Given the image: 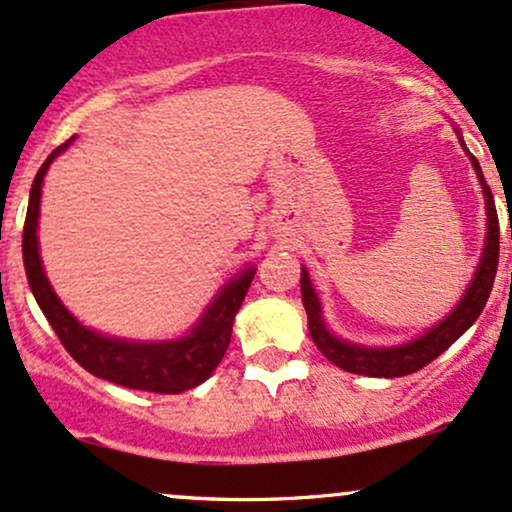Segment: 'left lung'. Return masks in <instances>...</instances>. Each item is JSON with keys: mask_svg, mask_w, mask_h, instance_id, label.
<instances>
[{"mask_svg": "<svg viewBox=\"0 0 512 512\" xmlns=\"http://www.w3.org/2000/svg\"><path fill=\"white\" fill-rule=\"evenodd\" d=\"M469 157L486 196L488 235H486L484 257H481L474 282H471L469 289H466L464 299L457 303V308H454V311L449 313L440 325H435V328L428 330L423 338L408 342V345H401V347H381V350L379 347H362V345H352V342L338 340L335 335H330L328 328L323 325V318H320V303H318L316 291H313L311 286V279H308V272L306 269L301 272V299L308 316V333H311V338L316 342L318 350L323 352L335 367L345 369V372H352V374L386 376V379L413 374L418 372V369H423L425 364H430L432 359L440 357L442 352H445L452 342L462 338L466 330L471 328V323L481 316V311H484L488 301V294H491L493 279H496L498 252H501L498 233H501V230H498V213H496V204H493L491 189H488L476 157L471 153Z\"/></svg>", "mask_w": 512, "mask_h": 512, "instance_id": "1", "label": "left lung"}]
</instances>
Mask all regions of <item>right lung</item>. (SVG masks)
<instances>
[{
	"label": "right lung",
	"mask_w": 512,
	"mask_h": 512,
	"mask_svg": "<svg viewBox=\"0 0 512 512\" xmlns=\"http://www.w3.org/2000/svg\"><path fill=\"white\" fill-rule=\"evenodd\" d=\"M67 143L55 148L48 155L33 179L31 196H28V211L24 223V267L28 286L41 306L43 316L53 325L55 335L70 357L89 374L99 379L114 381L126 389H140L153 393H182L194 389L201 381L211 376L213 369L221 364L230 345L235 313L243 306L247 289H250L255 269H245L243 274L230 282L209 311L199 320L192 335L172 342H128L119 338H104L94 330L84 328L72 318V313L60 303L55 291L50 289L46 274H43L41 257H38V206H41V184L46 177L50 162L55 155L63 153Z\"/></svg>",
	"instance_id": "obj_1"
}]
</instances>
